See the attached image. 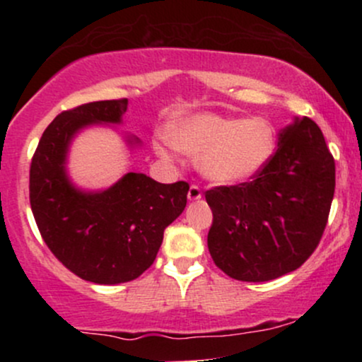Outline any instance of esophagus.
I'll return each instance as SVG.
<instances>
[{
	"label": "esophagus",
	"instance_id": "34e87169",
	"mask_svg": "<svg viewBox=\"0 0 362 362\" xmlns=\"http://www.w3.org/2000/svg\"><path fill=\"white\" fill-rule=\"evenodd\" d=\"M187 197H189V201H199V199L202 197L201 187H199V185H190L189 194H187Z\"/></svg>",
	"mask_w": 362,
	"mask_h": 362
}]
</instances>
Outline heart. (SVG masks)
<instances>
[{"label": "heart", "instance_id": "heart-1", "mask_svg": "<svg viewBox=\"0 0 362 362\" xmlns=\"http://www.w3.org/2000/svg\"><path fill=\"white\" fill-rule=\"evenodd\" d=\"M276 146V132L262 117L235 119L218 114H197L175 120L167 138L155 143L163 160L175 161L177 151L197 158L207 180L221 185L242 184L262 172Z\"/></svg>", "mask_w": 362, "mask_h": 362}]
</instances>
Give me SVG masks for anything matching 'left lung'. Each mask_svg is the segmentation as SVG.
Listing matches in <instances>:
<instances>
[{"instance_id": "left-lung-1", "label": "left lung", "mask_w": 362, "mask_h": 362, "mask_svg": "<svg viewBox=\"0 0 362 362\" xmlns=\"http://www.w3.org/2000/svg\"><path fill=\"white\" fill-rule=\"evenodd\" d=\"M335 161L313 120L279 132L276 153L252 182L207 190V247L226 276L264 282L301 267L325 231Z\"/></svg>"}]
</instances>
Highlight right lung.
<instances>
[{
	"label": "right lung",
	"instance_id": "right-lung-1",
	"mask_svg": "<svg viewBox=\"0 0 362 362\" xmlns=\"http://www.w3.org/2000/svg\"><path fill=\"white\" fill-rule=\"evenodd\" d=\"M126 110L127 98H120L61 112L30 165V207L45 245L66 269L95 284L132 281L151 267L165 228L187 204V182L160 184L144 173L129 172L98 192L71 184L66 156L74 134L91 124H119Z\"/></svg>",
	"mask_w": 362,
	"mask_h": 362
}]
</instances>
